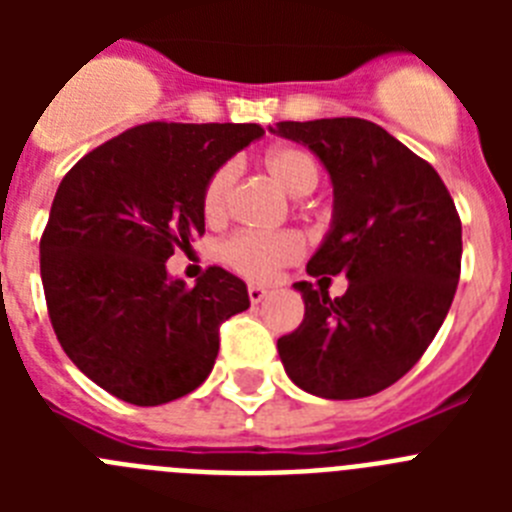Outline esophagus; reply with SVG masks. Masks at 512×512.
Segmentation results:
<instances>
[{"instance_id":"obj_1","label":"esophagus","mask_w":512,"mask_h":512,"mask_svg":"<svg viewBox=\"0 0 512 512\" xmlns=\"http://www.w3.org/2000/svg\"><path fill=\"white\" fill-rule=\"evenodd\" d=\"M248 297H251L253 305H259V302L269 297V287H264V284H248Z\"/></svg>"}]
</instances>
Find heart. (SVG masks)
<instances>
[{
	"label": "heart",
	"instance_id": "b5f03b06",
	"mask_svg": "<svg viewBox=\"0 0 512 512\" xmlns=\"http://www.w3.org/2000/svg\"><path fill=\"white\" fill-rule=\"evenodd\" d=\"M264 169L289 197H302L318 187V164L310 153L295 146H277L264 153ZM235 166L223 164L212 171L202 192V210L207 220H220L230 200ZM223 261L246 277L266 279L282 266L300 259L302 238L297 233H238L223 246Z\"/></svg>",
	"mask_w": 512,
	"mask_h": 512
}]
</instances>
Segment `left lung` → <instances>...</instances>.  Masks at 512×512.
<instances>
[{
	"label": "left lung",
	"mask_w": 512,
	"mask_h": 512,
	"mask_svg": "<svg viewBox=\"0 0 512 512\" xmlns=\"http://www.w3.org/2000/svg\"><path fill=\"white\" fill-rule=\"evenodd\" d=\"M333 184V217L307 274L300 328L277 341L284 372L325 400H356L405 377L436 338L461 269V220L431 164L361 117L277 122ZM349 289L330 301L324 277Z\"/></svg>",
	"instance_id": "left-lung-1"
}]
</instances>
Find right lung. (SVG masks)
<instances>
[{
  "instance_id": "right-lung-1",
  "label": "right lung",
  "mask_w": 512,
  "mask_h": 512,
  "mask_svg": "<svg viewBox=\"0 0 512 512\" xmlns=\"http://www.w3.org/2000/svg\"><path fill=\"white\" fill-rule=\"evenodd\" d=\"M253 122H148L107 140L63 176L40 238V277L66 356L94 384L153 408L207 379L220 323L248 287L210 266L192 289L166 269L205 233L212 171L259 140Z\"/></svg>"
}]
</instances>
